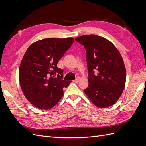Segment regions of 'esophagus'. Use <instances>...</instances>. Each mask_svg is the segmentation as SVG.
<instances>
[{
  "label": "esophagus",
  "instance_id": "34e87169",
  "mask_svg": "<svg viewBox=\"0 0 146 146\" xmlns=\"http://www.w3.org/2000/svg\"><path fill=\"white\" fill-rule=\"evenodd\" d=\"M79 81H80V78H79V77H77L76 79V80H73V82H75V83H78L79 82Z\"/></svg>",
  "mask_w": 146,
  "mask_h": 146
}]
</instances>
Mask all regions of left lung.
Masks as SVG:
<instances>
[{
	"instance_id": "left-lung-1",
	"label": "left lung",
	"mask_w": 146,
	"mask_h": 146,
	"mask_svg": "<svg viewBox=\"0 0 146 146\" xmlns=\"http://www.w3.org/2000/svg\"><path fill=\"white\" fill-rule=\"evenodd\" d=\"M75 40L86 51L89 85L84 92L99 108L114 105L122 94L126 81L120 52L111 41L96 35H82Z\"/></svg>"
}]
</instances>
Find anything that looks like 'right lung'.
Listing matches in <instances>:
<instances>
[{
	"label": "right lung",
	"mask_w": 146,
	"mask_h": 146,
	"mask_svg": "<svg viewBox=\"0 0 146 146\" xmlns=\"http://www.w3.org/2000/svg\"><path fill=\"white\" fill-rule=\"evenodd\" d=\"M74 41L72 38L43 39L32 43L24 54L19 81L25 97L37 108L54 107L63 96V88L71 82L61 80L63 71L57 63Z\"/></svg>",
	"instance_id": "right-lung-1"
}]
</instances>
